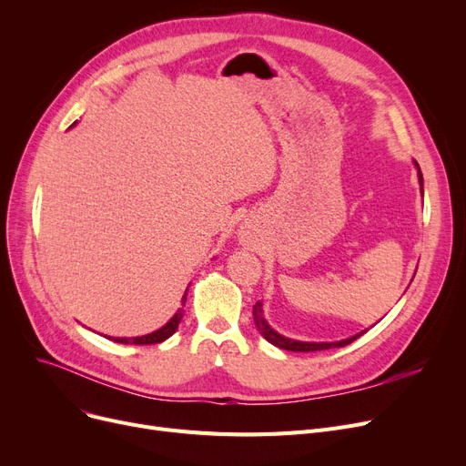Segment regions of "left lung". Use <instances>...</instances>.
<instances>
[{"label":"left lung","mask_w":466,"mask_h":466,"mask_svg":"<svg viewBox=\"0 0 466 466\" xmlns=\"http://www.w3.org/2000/svg\"><path fill=\"white\" fill-rule=\"evenodd\" d=\"M415 166H418V162H415ZM418 171H420V183H421V190H423V176H421V169L418 166ZM253 319H255V325L257 329L260 330V334L270 341L272 346L279 348V350H285V351H299V353H309V351H323V350H332V348H344L348 344H351V341H355L360 334H364L366 330H362L360 334H355L351 338H346V339H339V341H299V339H292V338H287V336H281L278 330H274L270 325H268V321L264 319V311H262V302H257L253 306Z\"/></svg>","instance_id":"left-lung-1"}]
</instances>
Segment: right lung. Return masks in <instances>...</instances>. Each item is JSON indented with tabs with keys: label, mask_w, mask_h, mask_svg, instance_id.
Wrapping results in <instances>:
<instances>
[{
	"label": "right lung",
	"mask_w": 466,
	"mask_h": 466,
	"mask_svg": "<svg viewBox=\"0 0 466 466\" xmlns=\"http://www.w3.org/2000/svg\"><path fill=\"white\" fill-rule=\"evenodd\" d=\"M185 302H187V292H185V297L181 299V308L174 313V317H171V319H169L162 329H158V330H155V332H151V334L136 336V338H109V339L116 341V344H136V346L160 344V341L167 339L171 334H174V332L177 330V327H179V323H181V319H183V311H185L183 306H185Z\"/></svg>",
	"instance_id": "obj_1"
}]
</instances>
